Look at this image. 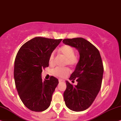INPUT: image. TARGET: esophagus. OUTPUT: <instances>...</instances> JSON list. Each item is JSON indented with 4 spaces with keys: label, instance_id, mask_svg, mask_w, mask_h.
<instances>
[{
    "label": "esophagus",
    "instance_id": "1",
    "mask_svg": "<svg viewBox=\"0 0 121 121\" xmlns=\"http://www.w3.org/2000/svg\"><path fill=\"white\" fill-rule=\"evenodd\" d=\"M59 82H63V81H64V80H62V79H61V78H59Z\"/></svg>",
    "mask_w": 121,
    "mask_h": 121
}]
</instances>
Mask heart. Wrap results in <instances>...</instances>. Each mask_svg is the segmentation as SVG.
I'll list each match as a JSON object with an SVG mask.
<instances>
[{
  "instance_id": "1",
  "label": "heart",
  "mask_w": 121,
  "mask_h": 121,
  "mask_svg": "<svg viewBox=\"0 0 121 121\" xmlns=\"http://www.w3.org/2000/svg\"><path fill=\"white\" fill-rule=\"evenodd\" d=\"M59 51L62 55L66 57L65 65L73 66L77 64L78 61V57L77 55H75V50L71 46L65 45L61 47ZM54 59L55 51H53L49 57V64L50 65H52L54 64ZM52 73L56 76L64 78L69 74V69L68 68H61L59 67H56L52 69Z\"/></svg>"
}]
</instances>
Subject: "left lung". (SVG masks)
Masks as SVG:
<instances>
[{
  "label": "left lung",
  "mask_w": 121,
  "mask_h": 121,
  "mask_svg": "<svg viewBox=\"0 0 121 121\" xmlns=\"http://www.w3.org/2000/svg\"><path fill=\"white\" fill-rule=\"evenodd\" d=\"M63 43L78 50L80 59L69 80L77 82L71 84L66 81V89L64 93L65 104L73 111L87 109L97 96L102 84L104 66L99 51L85 39H65Z\"/></svg>",
  "instance_id": "obj_1"
}]
</instances>
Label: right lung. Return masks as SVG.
Instances as JSON below:
<instances>
[{"instance_id": "add662e5", "label": "right lung", "mask_w": 121, "mask_h": 121, "mask_svg": "<svg viewBox=\"0 0 121 121\" xmlns=\"http://www.w3.org/2000/svg\"><path fill=\"white\" fill-rule=\"evenodd\" d=\"M62 39L36 37L20 48L14 62V77L20 99L26 107L42 112L51 104L52 96L59 83L54 76L43 81V69L49 66V57Z\"/></svg>"}]
</instances>
